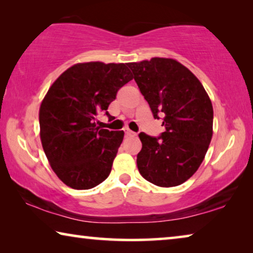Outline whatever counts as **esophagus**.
<instances>
[{
    "instance_id": "34e87169",
    "label": "esophagus",
    "mask_w": 253,
    "mask_h": 253,
    "mask_svg": "<svg viewBox=\"0 0 253 253\" xmlns=\"http://www.w3.org/2000/svg\"><path fill=\"white\" fill-rule=\"evenodd\" d=\"M125 135H126V136H136V133H134V131H131L129 129H126Z\"/></svg>"
}]
</instances>
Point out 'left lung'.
<instances>
[{"mask_svg":"<svg viewBox=\"0 0 253 253\" xmlns=\"http://www.w3.org/2000/svg\"><path fill=\"white\" fill-rule=\"evenodd\" d=\"M127 66L148 101L154 119H163L159 136L139 133L137 168L161 187L183 184L198 170L212 137V104L199 79L172 59L152 58Z\"/></svg>","mask_w":253,"mask_h":253,"instance_id":"left-lung-1","label":"left lung"}]
</instances>
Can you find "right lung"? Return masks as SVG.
<instances>
[{
	"mask_svg": "<svg viewBox=\"0 0 253 253\" xmlns=\"http://www.w3.org/2000/svg\"><path fill=\"white\" fill-rule=\"evenodd\" d=\"M133 79L125 63H77L52 84L40 109L41 141L56 176L75 190L95 187L110 175L124 131L95 119Z\"/></svg>",
	"mask_w": 253,
	"mask_h": 253,
	"instance_id": "1",
	"label": "right lung"
}]
</instances>
